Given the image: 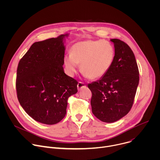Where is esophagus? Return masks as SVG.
<instances>
[{
    "label": "esophagus",
    "mask_w": 160,
    "mask_h": 160,
    "mask_svg": "<svg viewBox=\"0 0 160 160\" xmlns=\"http://www.w3.org/2000/svg\"><path fill=\"white\" fill-rule=\"evenodd\" d=\"M86 87V85L81 82H79L78 83V85H77V88H78V90H81L82 88H85Z\"/></svg>",
    "instance_id": "esophagus-1"
}]
</instances>
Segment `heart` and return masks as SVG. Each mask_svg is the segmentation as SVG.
I'll return each mask as SVG.
<instances>
[{"mask_svg": "<svg viewBox=\"0 0 160 160\" xmlns=\"http://www.w3.org/2000/svg\"><path fill=\"white\" fill-rule=\"evenodd\" d=\"M115 49L106 40H87L74 43L71 54L64 58V63L70 76H74L80 64V70L86 78L96 80L105 75L113 63Z\"/></svg>", "mask_w": 160, "mask_h": 160, "instance_id": "heart-1", "label": "heart"}]
</instances>
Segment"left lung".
Segmentation results:
<instances>
[{
	"label": "left lung",
	"instance_id": "8db88e82",
	"mask_svg": "<svg viewBox=\"0 0 160 160\" xmlns=\"http://www.w3.org/2000/svg\"><path fill=\"white\" fill-rule=\"evenodd\" d=\"M111 41L115 58L110 70L100 80L88 84L92 113L106 123L118 121L130 111L139 82L138 66L130 48L119 39Z\"/></svg>",
	"mask_w": 160,
	"mask_h": 160
}]
</instances>
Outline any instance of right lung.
I'll use <instances>...</instances> for the list:
<instances>
[{
    "label": "right lung",
    "instance_id": "obj_1",
    "mask_svg": "<svg viewBox=\"0 0 160 160\" xmlns=\"http://www.w3.org/2000/svg\"><path fill=\"white\" fill-rule=\"evenodd\" d=\"M65 36L68 34L35 42L18 63V101L29 116L42 123L54 125L62 120L68 98L78 91V82L63 70Z\"/></svg>",
    "mask_w": 160,
    "mask_h": 160
}]
</instances>
